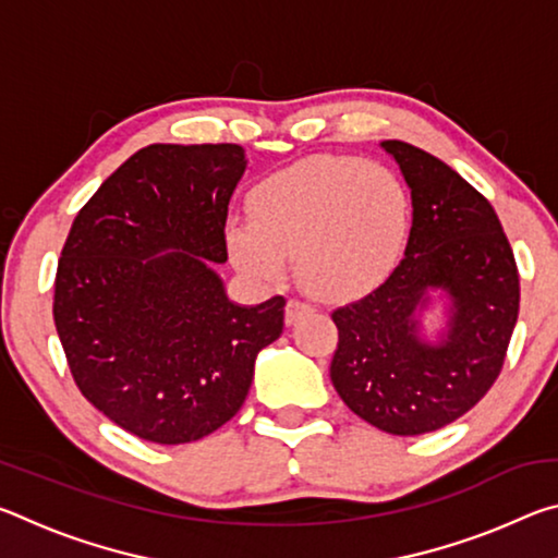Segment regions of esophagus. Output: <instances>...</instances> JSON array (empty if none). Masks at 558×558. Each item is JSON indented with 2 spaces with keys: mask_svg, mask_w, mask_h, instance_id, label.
Wrapping results in <instances>:
<instances>
[{
  "mask_svg": "<svg viewBox=\"0 0 558 558\" xmlns=\"http://www.w3.org/2000/svg\"><path fill=\"white\" fill-rule=\"evenodd\" d=\"M307 313H310V305H307V302L288 300V305H286V323H288V325H295L298 319H300L302 315H307Z\"/></svg>",
  "mask_w": 558,
  "mask_h": 558,
  "instance_id": "obj_1",
  "label": "esophagus"
}]
</instances>
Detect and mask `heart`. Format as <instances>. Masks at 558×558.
<instances>
[{
  "label": "heart",
  "mask_w": 558,
  "mask_h": 558,
  "mask_svg": "<svg viewBox=\"0 0 558 558\" xmlns=\"http://www.w3.org/2000/svg\"><path fill=\"white\" fill-rule=\"evenodd\" d=\"M251 221L226 226L233 266L276 286L295 258L300 286L327 302L362 298L399 263L411 202L393 169L356 157L317 155L251 189Z\"/></svg>",
  "instance_id": "b5f03b06"
}]
</instances>
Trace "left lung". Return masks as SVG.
Returning <instances> with one entry per match:
<instances>
[{"label": "left lung", "instance_id": "obj_1", "mask_svg": "<svg viewBox=\"0 0 558 558\" xmlns=\"http://www.w3.org/2000/svg\"><path fill=\"white\" fill-rule=\"evenodd\" d=\"M411 189L403 260L384 286L332 313L329 366L349 409L391 436H423L468 413L495 384L519 315L514 253L497 214L456 169L384 140ZM436 306L444 327L428 340Z\"/></svg>", "mask_w": 558, "mask_h": 558}]
</instances>
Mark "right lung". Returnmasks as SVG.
Returning <instances> with one entry per match:
<instances>
[{
  "instance_id": "right-lung-1",
  "label": "right lung",
  "mask_w": 558,
  "mask_h": 558,
  "mask_svg": "<svg viewBox=\"0 0 558 558\" xmlns=\"http://www.w3.org/2000/svg\"><path fill=\"white\" fill-rule=\"evenodd\" d=\"M241 145H149L100 184L56 270L53 323L81 393L132 436L179 446L231 421L286 298L229 300L226 216Z\"/></svg>"
}]
</instances>
